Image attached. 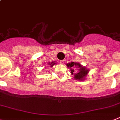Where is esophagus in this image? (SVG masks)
<instances>
[{
	"instance_id": "esophagus-1",
	"label": "esophagus",
	"mask_w": 120,
	"mask_h": 120,
	"mask_svg": "<svg viewBox=\"0 0 120 120\" xmlns=\"http://www.w3.org/2000/svg\"><path fill=\"white\" fill-rule=\"evenodd\" d=\"M59 63L61 64H64V60H61V61H59Z\"/></svg>"
}]
</instances>
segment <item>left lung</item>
Segmentation results:
<instances>
[{"instance_id":"1","label":"left lung","mask_w":120,"mask_h":120,"mask_svg":"<svg viewBox=\"0 0 120 120\" xmlns=\"http://www.w3.org/2000/svg\"><path fill=\"white\" fill-rule=\"evenodd\" d=\"M67 67L70 68V70L72 75L74 76V79L75 80L78 81H84L88 73L89 72V69L87 68L86 67L83 66L79 62H68L67 64ZM75 67L79 68L77 72L74 71V68Z\"/></svg>"}]
</instances>
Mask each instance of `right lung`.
Segmentation results:
<instances>
[{"label": "right lung", "instance_id": "1", "mask_svg": "<svg viewBox=\"0 0 120 120\" xmlns=\"http://www.w3.org/2000/svg\"><path fill=\"white\" fill-rule=\"evenodd\" d=\"M47 64H48V65H50V67H52L53 65H55V64H56V62H55V61H52V62H48Z\"/></svg>", "mask_w": 120, "mask_h": 120}]
</instances>
